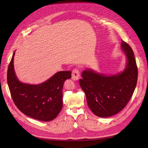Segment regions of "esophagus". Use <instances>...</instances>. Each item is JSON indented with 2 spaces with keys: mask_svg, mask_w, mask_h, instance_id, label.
<instances>
[{
  "mask_svg": "<svg viewBox=\"0 0 148 148\" xmlns=\"http://www.w3.org/2000/svg\"><path fill=\"white\" fill-rule=\"evenodd\" d=\"M71 77L74 80H78L80 77V73L79 70L75 69L72 71V74H71Z\"/></svg>",
  "mask_w": 148,
  "mask_h": 148,
  "instance_id": "obj_1",
  "label": "esophagus"
}]
</instances>
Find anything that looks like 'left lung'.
<instances>
[{"mask_svg": "<svg viewBox=\"0 0 148 148\" xmlns=\"http://www.w3.org/2000/svg\"><path fill=\"white\" fill-rule=\"evenodd\" d=\"M121 46L127 59L123 72L106 76L87 69L79 80L88 107L98 117H109L119 113L130 100L136 86L138 68L134 53L127 42L122 41Z\"/></svg>", "mask_w": 148, "mask_h": 148, "instance_id": "left-lung-1", "label": "left lung"}]
</instances>
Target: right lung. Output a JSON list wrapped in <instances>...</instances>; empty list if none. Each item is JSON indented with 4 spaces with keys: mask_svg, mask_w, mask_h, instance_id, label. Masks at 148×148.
Segmentation results:
<instances>
[{
    "mask_svg": "<svg viewBox=\"0 0 148 148\" xmlns=\"http://www.w3.org/2000/svg\"><path fill=\"white\" fill-rule=\"evenodd\" d=\"M15 52L8 67L7 83L11 96L22 113L44 122L54 119L63 106L62 89L65 80L71 77V71L56 73L46 82L39 84L20 82L13 66Z\"/></svg>",
    "mask_w": 148,
    "mask_h": 148,
    "instance_id": "obj_1",
    "label": "right lung"
}]
</instances>
